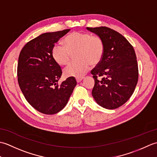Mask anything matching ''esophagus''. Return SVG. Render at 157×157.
Instances as JSON below:
<instances>
[{
  "label": "esophagus",
  "mask_w": 157,
  "mask_h": 157,
  "mask_svg": "<svg viewBox=\"0 0 157 157\" xmlns=\"http://www.w3.org/2000/svg\"><path fill=\"white\" fill-rule=\"evenodd\" d=\"M83 78H76L77 82H78V83L80 82L82 80V79H83Z\"/></svg>",
  "instance_id": "obj_1"
}]
</instances>
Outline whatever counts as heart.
Listing matches in <instances>:
<instances>
[{"label": "heart", "mask_w": 157, "mask_h": 157, "mask_svg": "<svg viewBox=\"0 0 157 157\" xmlns=\"http://www.w3.org/2000/svg\"><path fill=\"white\" fill-rule=\"evenodd\" d=\"M105 45L98 36L86 32H74L64 38L63 44L56 43L52 48V56L60 65H67L75 53V62L70 63L64 70L65 77L82 78L90 69L92 64L97 65L104 55Z\"/></svg>", "instance_id": "heart-1"}]
</instances>
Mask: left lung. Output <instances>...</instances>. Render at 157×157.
Returning <instances> with one entry per match:
<instances>
[{"mask_svg":"<svg viewBox=\"0 0 157 157\" xmlns=\"http://www.w3.org/2000/svg\"><path fill=\"white\" fill-rule=\"evenodd\" d=\"M101 37L105 51L101 62L91 71L94 79L92 94L106 109L119 108L128 101L138 80L134 49L124 36L107 27L86 28ZM98 76L103 78L98 81Z\"/></svg>","mask_w":157,"mask_h":157,"instance_id":"left-lung-1","label":"left lung"}]
</instances>
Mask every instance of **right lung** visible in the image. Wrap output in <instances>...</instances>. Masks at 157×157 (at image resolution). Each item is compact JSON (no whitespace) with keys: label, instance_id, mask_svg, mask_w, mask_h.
Listing matches in <instances>:
<instances>
[{"label":"right lung","instance_id":"obj_1","mask_svg":"<svg viewBox=\"0 0 157 157\" xmlns=\"http://www.w3.org/2000/svg\"><path fill=\"white\" fill-rule=\"evenodd\" d=\"M70 31L48 32L28 42L20 52L17 65L18 83L29 104L46 115H54L66 106L77 85L74 77L61 84V67L52 56V48Z\"/></svg>","mask_w":157,"mask_h":157}]
</instances>
